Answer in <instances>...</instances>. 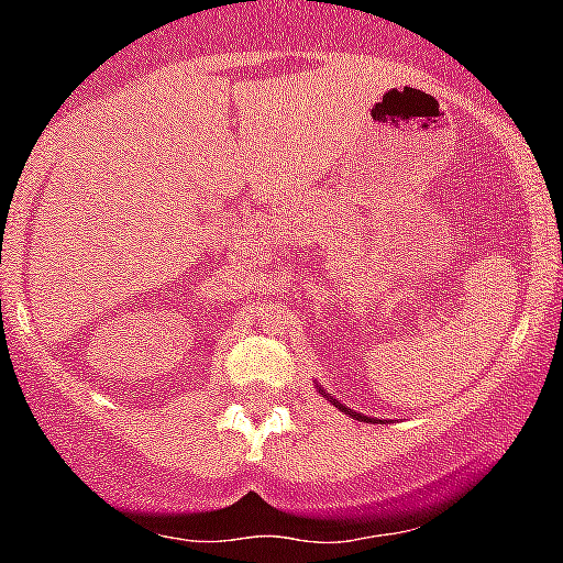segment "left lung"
Listing matches in <instances>:
<instances>
[{
  "label": "left lung",
  "mask_w": 563,
  "mask_h": 563,
  "mask_svg": "<svg viewBox=\"0 0 563 563\" xmlns=\"http://www.w3.org/2000/svg\"><path fill=\"white\" fill-rule=\"evenodd\" d=\"M333 404H335V406H341V404H338V401H333ZM341 409H343V411H349L346 406H341ZM349 415H351V417H356V419H367V422H369V417H362V415H356V411H349Z\"/></svg>",
  "instance_id": "obj_1"
}]
</instances>
